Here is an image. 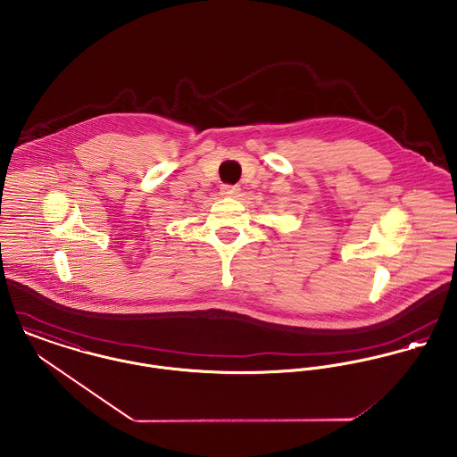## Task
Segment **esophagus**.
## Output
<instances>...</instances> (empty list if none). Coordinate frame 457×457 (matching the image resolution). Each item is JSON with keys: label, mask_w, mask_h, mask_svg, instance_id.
Listing matches in <instances>:
<instances>
[{"label": "esophagus", "mask_w": 457, "mask_h": 457, "mask_svg": "<svg viewBox=\"0 0 457 457\" xmlns=\"http://www.w3.org/2000/svg\"><path fill=\"white\" fill-rule=\"evenodd\" d=\"M241 192L239 187H234V185H223L221 187V195L225 196H237Z\"/></svg>", "instance_id": "34e87169"}]
</instances>
